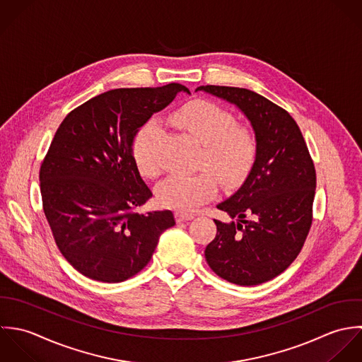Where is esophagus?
<instances>
[{"mask_svg":"<svg viewBox=\"0 0 362 362\" xmlns=\"http://www.w3.org/2000/svg\"><path fill=\"white\" fill-rule=\"evenodd\" d=\"M175 217H176V221H177V222H186V221L193 219L194 216H193V214H186V213H180V211H177V213L175 214Z\"/></svg>","mask_w":362,"mask_h":362,"instance_id":"1","label":"esophagus"}]
</instances>
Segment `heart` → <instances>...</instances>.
I'll use <instances>...</instances> for the list:
<instances>
[{"instance_id": "b5f03b06", "label": "heart", "mask_w": 362, "mask_h": 362, "mask_svg": "<svg viewBox=\"0 0 362 362\" xmlns=\"http://www.w3.org/2000/svg\"><path fill=\"white\" fill-rule=\"evenodd\" d=\"M172 120L202 145L200 166L209 168L222 185L235 187L247 177L256 160L257 140L249 127L236 124L230 112L210 100H193L179 107ZM160 137L162 124L158 119H149L134 137L133 158L146 177H155L160 172ZM214 175L173 173L158 185L156 199L163 207L180 213L193 211L216 196Z\"/></svg>"}]
</instances>
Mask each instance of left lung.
I'll list each match as a JSON object with an SVG mask.
<instances>
[{"label":"left lung","mask_w":362,"mask_h":362,"mask_svg":"<svg viewBox=\"0 0 362 362\" xmlns=\"http://www.w3.org/2000/svg\"><path fill=\"white\" fill-rule=\"evenodd\" d=\"M196 90L235 105L257 140L256 160L246 180L217 206L230 221L214 219L217 235L206 247V260L229 283H266L296 259L310 229L316 189L313 160L288 112L264 96L217 85Z\"/></svg>","instance_id":"left-lung-1"}]
</instances>
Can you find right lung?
Returning a JSON list of instances; mask_svg holds the SVG:
<instances>
[{
	"mask_svg": "<svg viewBox=\"0 0 362 362\" xmlns=\"http://www.w3.org/2000/svg\"><path fill=\"white\" fill-rule=\"evenodd\" d=\"M180 83L120 88L70 112L40 166L43 211L57 247L76 272L122 283L141 272L172 211L137 213L152 197L133 158V141L149 117L165 109Z\"/></svg>",
	"mask_w": 362,
	"mask_h": 362,
	"instance_id": "add662e5",
	"label": "right lung"
}]
</instances>
